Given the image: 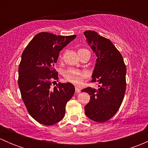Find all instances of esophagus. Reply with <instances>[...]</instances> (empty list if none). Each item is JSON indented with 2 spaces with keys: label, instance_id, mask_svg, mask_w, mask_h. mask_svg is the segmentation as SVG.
<instances>
[{
  "label": "esophagus",
  "instance_id": "obj_1",
  "mask_svg": "<svg viewBox=\"0 0 148 148\" xmlns=\"http://www.w3.org/2000/svg\"><path fill=\"white\" fill-rule=\"evenodd\" d=\"M75 91L77 93H80V92H81V89H80V88L79 87V86H76L75 87Z\"/></svg>",
  "mask_w": 148,
  "mask_h": 148
}]
</instances>
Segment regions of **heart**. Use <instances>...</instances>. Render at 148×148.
<instances>
[{"label": "heart", "mask_w": 148, "mask_h": 148, "mask_svg": "<svg viewBox=\"0 0 148 148\" xmlns=\"http://www.w3.org/2000/svg\"><path fill=\"white\" fill-rule=\"evenodd\" d=\"M86 77H87L86 73L75 69H70L66 71L64 73L66 81L77 85L82 82Z\"/></svg>", "instance_id": "b5f03b06"}]
</instances>
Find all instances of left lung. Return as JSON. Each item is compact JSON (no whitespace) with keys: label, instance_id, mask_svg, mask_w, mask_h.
Returning <instances> with one entry per match:
<instances>
[{"label":"left lung","instance_id":"left-lung-1","mask_svg":"<svg viewBox=\"0 0 148 148\" xmlns=\"http://www.w3.org/2000/svg\"><path fill=\"white\" fill-rule=\"evenodd\" d=\"M87 44L97 56L92 74V82H97L98 89L85 88L90 101L84 107L85 114L90 120L104 122L118 111L126 89V66L122 54L111 41L94 31L84 32Z\"/></svg>","mask_w":148,"mask_h":148}]
</instances>
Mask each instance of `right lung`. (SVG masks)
<instances>
[{
  "instance_id": "1",
  "label": "right lung",
  "mask_w": 148,
  "mask_h": 148,
  "mask_svg": "<svg viewBox=\"0 0 148 148\" xmlns=\"http://www.w3.org/2000/svg\"><path fill=\"white\" fill-rule=\"evenodd\" d=\"M76 36L41 32L22 53L18 81L21 95L29 114L40 124L52 125L62 120L66 104L75 92L69 82H59L53 88L51 84L59 79L54 64L59 52Z\"/></svg>"
}]
</instances>
